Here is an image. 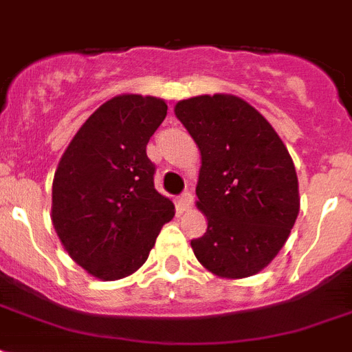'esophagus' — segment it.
I'll return each mask as SVG.
<instances>
[{
  "label": "esophagus",
  "mask_w": 352,
  "mask_h": 352,
  "mask_svg": "<svg viewBox=\"0 0 352 352\" xmlns=\"http://www.w3.org/2000/svg\"><path fill=\"white\" fill-rule=\"evenodd\" d=\"M193 204V195L190 192H182L181 197H179V201H177V206H179V210L181 212H186V210L192 208Z\"/></svg>",
  "instance_id": "obj_1"
}]
</instances>
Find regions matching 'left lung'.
Masks as SVG:
<instances>
[{
  "mask_svg": "<svg viewBox=\"0 0 352 352\" xmlns=\"http://www.w3.org/2000/svg\"><path fill=\"white\" fill-rule=\"evenodd\" d=\"M177 118L203 157L197 206L208 228L192 239L193 254L221 278H248L278 252L300 212L298 177L274 127L237 96L179 102Z\"/></svg>",
  "mask_w": 352,
  "mask_h": 352,
  "instance_id": "obj_1",
  "label": "left lung"
}]
</instances>
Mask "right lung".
<instances>
[{"label": "right lung", "instance_id": "obj_1", "mask_svg": "<svg viewBox=\"0 0 352 352\" xmlns=\"http://www.w3.org/2000/svg\"><path fill=\"white\" fill-rule=\"evenodd\" d=\"M166 111L155 96H115L85 120L58 164L52 225L69 256L96 278L113 281L138 270L175 215L155 190L146 153Z\"/></svg>", "mask_w": 352, "mask_h": 352}]
</instances>
